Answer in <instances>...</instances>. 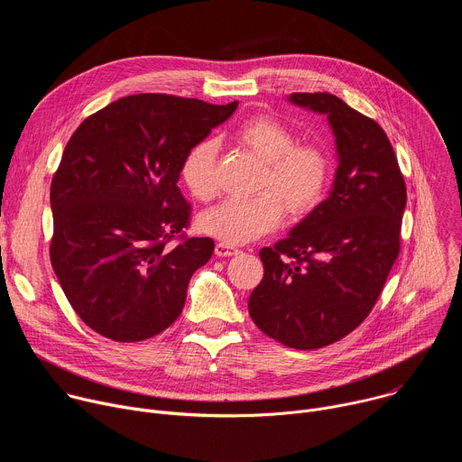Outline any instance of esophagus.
Segmentation results:
<instances>
[{"instance_id":"34e87169","label":"esophagus","mask_w":462,"mask_h":462,"mask_svg":"<svg viewBox=\"0 0 462 462\" xmlns=\"http://www.w3.org/2000/svg\"><path fill=\"white\" fill-rule=\"evenodd\" d=\"M237 252H239V248H236L234 245H226V243H217L216 245V255H219V257H228V255H234Z\"/></svg>"}]
</instances>
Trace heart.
<instances>
[{
	"mask_svg": "<svg viewBox=\"0 0 462 462\" xmlns=\"http://www.w3.org/2000/svg\"><path fill=\"white\" fill-rule=\"evenodd\" d=\"M236 139L265 162L259 177L263 191L250 199H226L199 216V228L226 243L241 245L273 232L285 210L291 216L310 212L323 197L328 179L325 153L309 144H296L292 131L271 116H254L236 129ZM217 144L201 141L182 159L180 177L188 191L208 201L217 191Z\"/></svg>",
	"mask_w": 462,
	"mask_h": 462,
	"instance_id": "obj_1",
	"label": "heart"
}]
</instances>
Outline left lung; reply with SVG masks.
I'll return each mask as SVG.
<instances>
[{"label":"left lung","mask_w":462,"mask_h":462,"mask_svg":"<svg viewBox=\"0 0 462 462\" xmlns=\"http://www.w3.org/2000/svg\"><path fill=\"white\" fill-rule=\"evenodd\" d=\"M289 102L325 115L338 168L328 197L285 239L261 248L265 274L248 312L267 337L319 349L367 318L401 250L406 184L383 129L331 93Z\"/></svg>","instance_id":"obj_1"}]
</instances>
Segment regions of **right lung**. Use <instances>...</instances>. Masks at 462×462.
I'll return each mask as SVG.
<instances>
[{
	"label": "right lung",
	"mask_w": 462,
	"mask_h": 462,
	"mask_svg": "<svg viewBox=\"0 0 462 462\" xmlns=\"http://www.w3.org/2000/svg\"><path fill=\"white\" fill-rule=\"evenodd\" d=\"M237 102L143 93L88 116L51 182V263L75 312L115 342L148 340L180 314L210 237H184L189 205L177 182L189 148Z\"/></svg>",
	"instance_id": "add662e5"
}]
</instances>
